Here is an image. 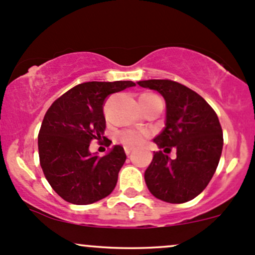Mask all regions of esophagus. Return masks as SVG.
Masks as SVG:
<instances>
[{"label": "esophagus", "instance_id": "obj_1", "mask_svg": "<svg viewBox=\"0 0 255 255\" xmlns=\"http://www.w3.org/2000/svg\"><path fill=\"white\" fill-rule=\"evenodd\" d=\"M133 151H134V148L128 147V146H126V147H125V152H126V154H127V156H129V154H130Z\"/></svg>", "mask_w": 255, "mask_h": 255}]
</instances>
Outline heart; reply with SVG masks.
Wrapping results in <instances>:
<instances>
[{
	"instance_id": "obj_1",
	"label": "heart",
	"mask_w": 255,
	"mask_h": 255,
	"mask_svg": "<svg viewBox=\"0 0 255 255\" xmlns=\"http://www.w3.org/2000/svg\"><path fill=\"white\" fill-rule=\"evenodd\" d=\"M146 97H152L154 95L145 93ZM141 96V97H142ZM150 137V131L146 129H135V128H129V129H124L118 134V139L120 142L128 146V147H139L144 145L147 139Z\"/></svg>"
}]
</instances>
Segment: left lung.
Returning <instances> with one entry per match:
<instances>
[{"label":"left lung","instance_id":"1","mask_svg":"<svg viewBox=\"0 0 255 255\" xmlns=\"http://www.w3.org/2000/svg\"><path fill=\"white\" fill-rule=\"evenodd\" d=\"M139 86L156 90L165 99V128L153 141L162 148L145 171L148 191L159 200L182 204L206 188L217 169L223 131L217 114L197 92L176 81L144 80ZM177 150L171 160L166 153Z\"/></svg>","mask_w":255,"mask_h":255}]
</instances>
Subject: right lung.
<instances>
[{"label":"right lung","mask_w":255,"mask_h":255,"mask_svg":"<svg viewBox=\"0 0 255 255\" xmlns=\"http://www.w3.org/2000/svg\"><path fill=\"white\" fill-rule=\"evenodd\" d=\"M135 86L133 81H89L57 98L44 116L38 134L39 163L51 188L63 200L89 205L110 194L126 162L122 146L103 157L91 154L92 140L110 146L104 136L103 104L108 96Z\"/></svg>","instance_id":"add662e5"}]
</instances>
